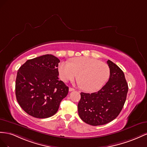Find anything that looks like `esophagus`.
I'll use <instances>...</instances> for the list:
<instances>
[{
	"mask_svg": "<svg viewBox=\"0 0 147 147\" xmlns=\"http://www.w3.org/2000/svg\"><path fill=\"white\" fill-rule=\"evenodd\" d=\"M74 89H73V88H72V87H69V92L74 91Z\"/></svg>",
	"mask_w": 147,
	"mask_h": 147,
	"instance_id": "1",
	"label": "esophagus"
}]
</instances>
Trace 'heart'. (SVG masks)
<instances>
[{
	"label": "heart",
	"mask_w": 147,
	"mask_h": 147,
	"mask_svg": "<svg viewBox=\"0 0 147 147\" xmlns=\"http://www.w3.org/2000/svg\"><path fill=\"white\" fill-rule=\"evenodd\" d=\"M61 80L66 82L77 77L82 89L87 92L99 90L108 81L110 69L107 64L95 58L81 57L69 61H61L58 66Z\"/></svg>",
	"instance_id": "1"
}]
</instances>
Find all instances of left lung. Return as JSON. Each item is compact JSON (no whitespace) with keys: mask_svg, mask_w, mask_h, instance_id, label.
Returning a JSON list of instances; mask_svg holds the SVG:
<instances>
[{"mask_svg":"<svg viewBox=\"0 0 147 147\" xmlns=\"http://www.w3.org/2000/svg\"><path fill=\"white\" fill-rule=\"evenodd\" d=\"M107 63L110 69L107 83L97 92H81L78 105L81 119L94 126L106 124L119 115L128 92V85L123 71L110 60Z\"/></svg>","mask_w":147,"mask_h":147,"instance_id":"obj_1","label":"left lung"}]
</instances>
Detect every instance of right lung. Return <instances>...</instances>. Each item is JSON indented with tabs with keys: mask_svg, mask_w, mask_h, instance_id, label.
I'll use <instances>...</instances> for the list:
<instances>
[{
	"mask_svg": "<svg viewBox=\"0 0 147 147\" xmlns=\"http://www.w3.org/2000/svg\"><path fill=\"white\" fill-rule=\"evenodd\" d=\"M60 60L44 55L27 60L19 68L15 83L17 102L28 115L47 118L57 112L68 87L58 80Z\"/></svg>",
	"mask_w": 147,
	"mask_h": 147,
	"instance_id": "add662e5",
	"label": "right lung"
}]
</instances>
